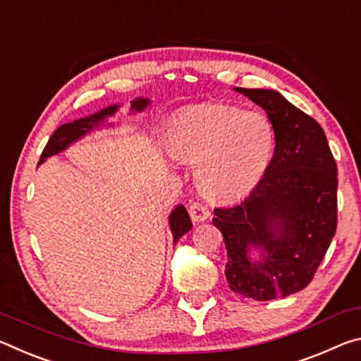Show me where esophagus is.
<instances>
[{
	"mask_svg": "<svg viewBox=\"0 0 361 361\" xmlns=\"http://www.w3.org/2000/svg\"><path fill=\"white\" fill-rule=\"evenodd\" d=\"M188 212H190V217L193 222H203L209 217V209L198 202H195L188 206Z\"/></svg>",
	"mask_w": 361,
	"mask_h": 361,
	"instance_id": "1",
	"label": "esophagus"
}]
</instances>
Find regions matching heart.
<instances>
[{"mask_svg": "<svg viewBox=\"0 0 361 361\" xmlns=\"http://www.w3.org/2000/svg\"><path fill=\"white\" fill-rule=\"evenodd\" d=\"M168 150L197 164L195 179L206 197L233 202L250 193L275 150V126L264 111L230 104H204L171 125Z\"/></svg>", "mask_w": 361, "mask_h": 361, "instance_id": "b5f03b06", "label": "heart"}]
</instances>
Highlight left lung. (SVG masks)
I'll return each instance as SVG.
<instances>
[{
  "label": "left lung",
  "mask_w": 361,
  "mask_h": 361,
  "mask_svg": "<svg viewBox=\"0 0 361 361\" xmlns=\"http://www.w3.org/2000/svg\"><path fill=\"white\" fill-rule=\"evenodd\" d=\"M275 126L267 171L240 203L216 208L232 291L254 300L304 289L338 227V166L323 128L274 90L235 87Z\"/></svg>",
  "instance_id": "obj_1"
}]
</instances>
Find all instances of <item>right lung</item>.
I'll return each instance as SVG.
<instances>
[{
	"label": "right lung",
	"mask_w": 361,
	"mask_h": 361,
	"mask_svg": "<svg viewBox=\"0 0 361 361\" xmlns=\"http://www.w3.org/2000/svg\"><path fill=\"white\" fill-rule=\"evenodd\" d=\"M149 105H150V99L135 97L134 100H131V114H140V111H144ZM120 107H121L120 104L109 105V107H104L102 110H99L90 116L80 118V120L65 123V125L59 126L54 131V134L51 135V139L47 140L44 150L41 153L38 164L44 163L46 159L52 155H57V153L67 150L70 145H73L75 142L86 137L87 134L96 131V129H102L105 126H115L114 123L109 121V118L114 116L116 111L120 110ZM168 221H169L171 233H173V243L176 245L177 241L180 240V236L185 235L188 230L192 228V221L185 209V206L177 204L176 208L171 211Z\"/></svg>",
	"instance_id": "add662e5"
}]
</instances>
